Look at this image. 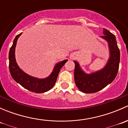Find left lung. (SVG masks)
Wrapping results in <instances>:
<instances>
[{"label":"left lung","mask_w":128,"mask_h":128,"mask_svg":"<svg viewBox=\"0 0 128 128\" xmlns=\"http://www.w3.org/2000/svg\"><path fill=\"white\" fill-rule=\"evenodd\" d=\"M104 36H100L108 42L110 56L104 68L100 70L87 74L80 66L78 62L75 63L74 80L77 88L87 94L100 91L112 83L116 76L119 69L120 52L115 36L104 28Z\"/></svg>","instance_id":"obj_1"}]
</instances>
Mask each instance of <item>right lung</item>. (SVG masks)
<instances>
[{
	"label": "right lung",
	"mask_w": 128,
	"mask_h": 128,
	"mask_svg": "<svg viewBox=\"0 0 128 128\" xmlns=\"http://www.w3.org/2000/svg\"><path fill=\"white\" fill-rule=\"evenodd\" d=\"M22 34V33L15 37L9 51V69L10 74L15 82L30 91L34 92L36 94H41L49 91L56 84L59 72L63 66L68 61V59L59 62L55 64L52 72L46 78H39L30 76L20 69L15 59V53L16 42Z\"/></svg>",
	"instance_id": "right-lung-1"
}]
</instances>
